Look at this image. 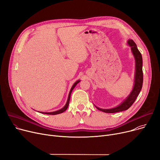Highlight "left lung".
Segmentation results:
<instances>
[{
    "label": "left lung",
    "mask_w": 160,
    "mask_h": 160,
    "mask_svg": "<svg viewBox=\"0 0 160 160\" xmlns=\"http://www.w3.org/2000/svg\"><path fill=\"white\" fill-rule=\"evenodd\" d=\"M129 46L131 48V51L132 52V55L134 57L135 62H136V72H135V77H134V84L133 89L130 93V94L122 102V103L117 106L116 108L112 109H101L99 108L97 106H95L97 109L98 110L107 112V113H114L118 112L123 111H125L128 109L135 102L138 94H140V91L142 88L143 85V71H142V66H143V60H142V56L141 52L138 49L136 44L135 42L131 39L127 41Z\"/></svg>",
    "instance_id": "obj_1"
}]
</instances>
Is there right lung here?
Segmentation results:
<instances>
[{"label": "right lung", "mask_w": 160, "mask_h": 160, "mask_svg": "<svg viewBox=\"0 0 160 160\" xmlns=\"http://www.w3.org/2000/svg\"><path fill=\"white\" fill-rule=\"evenodd\" d=\"M80 82V80H77L75 83H74L73 84V86H72L71 90H70V92L69 93V96H68V100H67V102L65 105L64 107H63V108H62L61 109L58 110V111H54V112H40V113H42V114H51V115H55V114H60L63 112H64L68 108V105H69V100H70V97H71V94L73 90V89L74 88V87H75L78 84V83H79Z\"/></svg>", "instance_id": "obj_1"}]
</instances>
